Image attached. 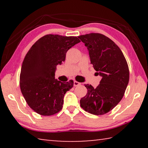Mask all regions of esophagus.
Masks as SVG:
<instances>
[{"instance_id": "34e87169", "label": "esophagus", "mask_w": 148, "mask_h": 148, "mask_svg": "<svg viewBox=\"0 0 148 148\" xmlns=\"http://www.w3.org/2000/svg\"><path fill=\"white\" fill-rule=\"evenodd\" d=\"M80 85H81V83H79V82H77V81H74V86L75 87L79 86H80Z\"/></svg>"}]
</instances>
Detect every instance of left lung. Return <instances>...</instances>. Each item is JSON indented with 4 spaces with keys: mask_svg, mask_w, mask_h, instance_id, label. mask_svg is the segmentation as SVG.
<instances>
[{
    "mask_svg": "<svg viewBox=\"0 0 148 148\" xmlns=\"http://www.w3.org/2000/svg\"><path fill=\"white\" fill-rule=\"evenodd\" d=\"M78 38L87 47L91 64L102 77L96 88L85 85L87 92L80 100V106L91 114H105L123 97L129 80L128 64L121 50L108 37L90 33Z\"/></svg>",
    "mask_w": 148,
    "mask_h": 148,
    "instance_id": "obj_1",
    "label": "left lung"
}]
</instances>
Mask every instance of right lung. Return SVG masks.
<instances>
[{"label":"right lung","instance_id":"1","mask_svg":"<svg viewBox=\"0 0 148 148\" xmlns=\"http://www.w3.org/2000/svg\"><path fill=\"white\" fill-rule=\"evenodd\" d=\"M80 42L76 36L47 34L38 40L27 52L21 66L20 89L31 109L42 116H52L62 108L66 91L74 82L55 79L58 64L64 61L68 50Z\"/></svg>","mask_w":148,"mask_h":148}]
</instances>
